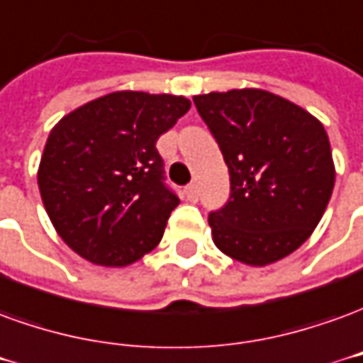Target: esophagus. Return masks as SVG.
Instances as JSON below:
<instances>
[{
    "label": "esophagus",
    "instance_id": "esophagus-1",
    "mask_svg": "<svg viewBox=\"0 0 363 363\" xmlns=\"http://www.w3.org/2000/svg\"><path fill=\"white\" fill-rule=\"evenodd\" d=\"M184 194H186L187 201L195 203L197 199H199V191H197V186L195 184H191V186H187L186 189H184Z\"/></svg>",
    "mask_w": 363,
    "mask_h": 363
}]
</instances>
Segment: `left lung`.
<instances>
[{"label":"left lung","mask_w":363,"mask_h":363,"mask_svg":"<svg viewBox=\"0 0 363 363\" xmlns=\"http://www.w3.org/2000/svg\"><path fill=\"white\" fill-rule=\"evenodd\" d=\"M230 176V197L209 215L223 254L262 268L305 242L333 195V150L323 123L289 99L244 87L195 95Z\"/></svg>","instance_id":"left-lung-1"}]
</instances>
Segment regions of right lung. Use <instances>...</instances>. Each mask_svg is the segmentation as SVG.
<instances>
[{
	"label": "right lung",
	"instance_id": "right-lung-1",
	"mask_svg": "<svg viewBox=\"0 0 363 363\" xmlns=\"http://www.w3.org/2000/svg\"><path fill=\"white\" fill-rule=\"evenodd\" d=\"M189 107L184 95L113 91L54 125L38 189L52 227L78 256L123 268L158 246L179 199L164 186L156 140Z\"/></svg>",
	"mask_w": 363,
	"mask_h": 363
}]
</instances>
